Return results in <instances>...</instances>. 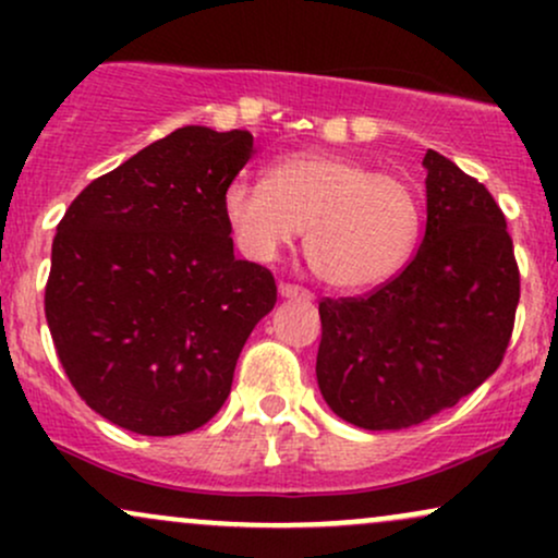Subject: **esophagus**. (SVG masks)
Returning <instances> with one entry per match:
<instances>
[{"label":"esophagus","mask_w":558,"mask_h":558,"mask_svg":"<svg viewBox=\"0 0 558 558\" xmlns=\"http://www.w3.org/2000/svg\"><path fill=\"white\" fill-rule=\"evenodd\" d=\"M278 293H280V296H283V299H306V301L312 299V293L306 291V288L291 286V283H280V286H278Z\"/></svg>","instance_id":"1"}]
</instances>
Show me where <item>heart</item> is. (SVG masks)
Listing matches in <instances>:
<instances>
[{
    "mask_svg": "<svg viewBox=\"0 0 558 558\" xmlns=\"http://www.w3.org/2000/svg\"><path fill=\"white\" fill-rule=\"evenodd\" d=\"M222 215L235 246L254 262H272L306 228L310 267L343 291L393 278L412 257L422 226L412 183L330 151L280 157L267 181L233 178Z\"/></svg>",
    "mask_w": 558,
    "mask_h": 558,
    "instance_id": "b5f03b06",
    "label": "heart"
}]
</instances>
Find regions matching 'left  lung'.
<instances>
[{"mask_svg": "<svg viewBox=\"0 0 558 558\" xmlns=\"http://www.w3.org/2000/svg\"><path fill=\"white\" fill-rule=\"evenodd\" d=\"M425 235L403 270L362 299L319 301V393L364 430H403L496 373L520 304L504 213L483 183L427 149Z\"/></svg>", "mask_w": 558, "mask_h": 558, "instance_id": "8db88e82", "label": "left lung"}]
</instances>
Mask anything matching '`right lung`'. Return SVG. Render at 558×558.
<instances>
[{"label": "right lung", "instance_id": "1", "mask_svg": "<svg viewBox=\"0 0 558 558\" xmlns=\"http://www.w3.org/2000/svg\"><path fill=\"white\" fill-rule=\"evenodd\" d=\"M248 131L185 125L75 196L52 243L49 332L78 396L112 425L181 435L226 403L239 354L270 315V270L235 259L222 194Z\"/></svg>", "mask_w": 558, "mask_h": 558}]
</instances>
